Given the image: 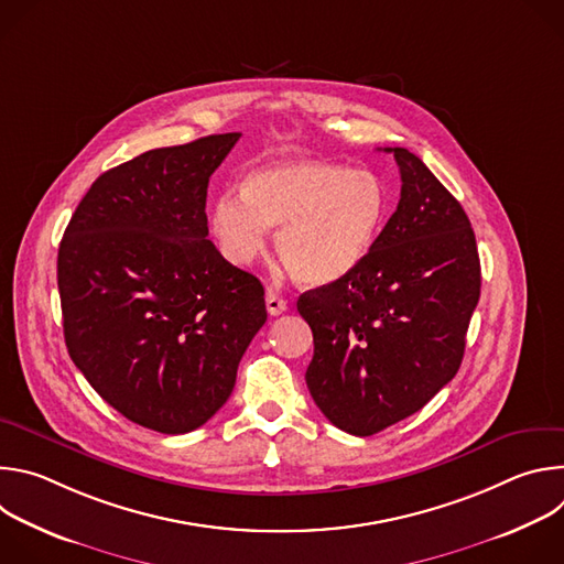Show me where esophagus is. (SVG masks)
<instances>
[{"mask_svg": "<svg viewBox=\"0 0 564 564\" xmlns=\"http://www.w3.org/2000/svg\"><path fill=\"white\" fill-rule=\"evenodd\" d=\"M265 307H268L270 316H279L288 310V301L283 296H279L276 292H268L265 294Z\"/></svg>", "mask_w": 564, "mask_h": 564, "instance_id": "1", "label": "esophagus"}]
</instances>
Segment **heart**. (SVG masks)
<instances>
[{"label":"heart","mask_w":564,"mask_h":564,"mask_svg":"<svg viewBox=\"0 0 564 564\" xmlns=\"http://www.w3.org/2000/svg\"><path fill=\"white\" fill-rule=\"evenodd\" d=\"M243 194L223 192L212 229L234 265H252L279 227L276 254L305 285H328L359 268L386 220V189L366 170L326 160H279L252 170Z\"/></svg>","instance_id":"b5f03b06"}]
</instances>
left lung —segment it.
<instances>
[{
    "label": "left lung",
    "mask_w": 564,
    "mask_h": 564,
    "mask_svg": "<svg viewBox=\"0 0 564 564\" xmlns=\"http://www.w3.org/2000/svg\"><path fill=\"white\" fill-rule=\"evenodd\" d=\"M401 196L366 261L296 301L314 337L305 383L337 429L368 437L411 417L459 370L479 257L455 196L404 147Z\"/></svg>",
    "instance_id": "left-lung-1"
}]
</instances>
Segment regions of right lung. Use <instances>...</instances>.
Instances as JSON below:
<instances>
[{"label":"right lung","instance_id":"1","mask_svg":"<svg viewBox=\"0 0 564 564\" xmlns=\"http://www.w3.org/2000/svg\"><path fill=\"white\" fill-rule=\"evenodd\" d=\"M240 133L151 149L105 172L57 252L64 341L120 415L183 435L229 399L265 324L261 281L207 238V185Z\"/></svg>","mask_w":564,"mask_h":564}]
</instances>
